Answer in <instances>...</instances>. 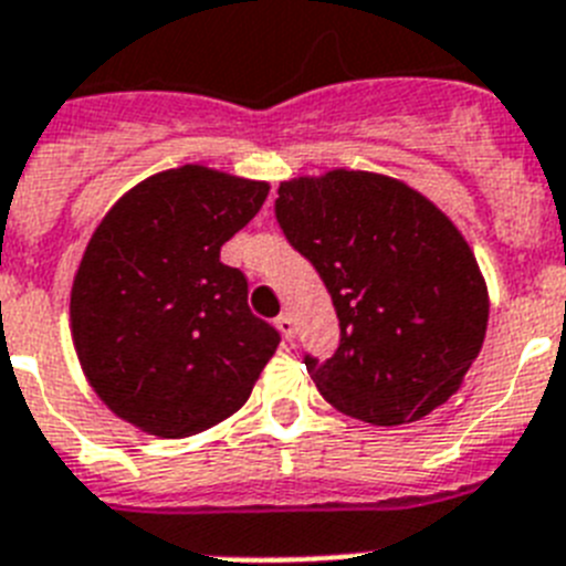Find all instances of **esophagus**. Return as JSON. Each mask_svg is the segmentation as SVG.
Returning a JSON list of instances; mask_svg holds the SVG:
<instances>
[{
  "mask_svg": "<svg viewBox=\"0 0 566 566\" xmlns=\"http://www.w3.org/2000/svg\"><path fill=\"white\" fill-rule=\"evenodd\" d=\"M274 326H277L280 335L286 337V340H292V337H294V321H292V315H280L277 321H274Z\"/></svg>",
  "mask_w": 566,
  "mask_h": 566,
  "instance_id": "obj_1",
  "label": "esophagus"
}]
</instances>
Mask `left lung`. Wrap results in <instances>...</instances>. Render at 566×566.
<instances>
[{
  "label": "left lung",
  "instance_id": "left-lung-1",
  "mask_svg": "<svg viewBox=\"0 0 566 566\" xmlns=\"http://www.w3.org/2000/svg\"><path fill=\"white\" fill-rule=\"evenodd\" d=\"M274 217L315 265L340 321L317 392L371 427L421 421L447 403L484 346L490 297L475 254L434 202L371 171L280 182Z\"/></svg>",
  "mask_w": 566,
  "mask_h": 566
}]
</instances>
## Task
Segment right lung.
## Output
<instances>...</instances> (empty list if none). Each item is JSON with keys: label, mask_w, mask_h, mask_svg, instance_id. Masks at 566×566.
<instances>
[{"label": "right lung", "mask_w": 566, "mask_h": 566, "mask_svg": "<svg viewBox=\"0 0 566 566\" xmlns=\"http://www.w3.org/2000/svg\"><path fill=\"white\" fill-rule=\"evenodd\" d=\"M265 195L269 182L182 166L134 186L96 226L71 289V335L123 421L188 438L249 400L280 335L251 315L249 280L220 249Z\"/></svg>", "instance_id": "right-lung-1"}]
</instances>
